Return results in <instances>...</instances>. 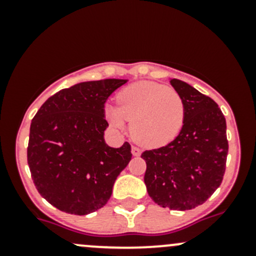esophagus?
<instances>
[{"label":"esophagus","mask_w":256,"mask_h":256,"mask_svg":"<svg viewBox=\"0 0 256 256\" xmlns=\"http://www.w3.org/2000/svg\"><path fill=\"white\" fill-rule=\"evenodd\" d=\"M131 152H132V154H134V156H140V154H141V150L138 148V147H135V146H132V148H131Z\"/></svg>","instance_id":"esophagus-1"}]
</instances>
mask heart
<instances>
[{
    "label": "heart",
    "mask_w": 256,
    "mask_h": 256,
    "mask_svg": "<svg viewBox=\"0 0 256 256\" xmlns=\"http://www.w3.org/2000/svg\"><path fill=\"white\" fill-rule=\"evenodd\" d=\"M118 105H106L105 115L112 128L125 130L144 147H160L177 138L184 124L182 96L171 88L152 82H138L118 94Z\"/></svg>",
    "instance_id": "obj_1"
}]
</instances>
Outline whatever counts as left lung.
<instances>
[{"label": "left lung", "mask_w": 256, "mask_h": 256, "mask_svg": "<svg viewBox=\"0 0 256 256\" xmlns=\"http://www.w3.org/2000/svg\"><path fill=\"white\" fill-rule=\"evenodd\" d=\"M186 106L183 128L174 141L144 151V184L154 203L174 210L203 204L226 172V122L216 102L187 82L170 79Z\"/></svg>", "instance_id": "8db88e82"}]
</instances>
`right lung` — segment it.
<instances>
[{
    "mask_svg": "<svg viewBox=\"0 0 256 256\" xmlns=\"http://www.w3.org/2000/svg\"><path fill=\"white\" fill-rule=\"evenodd\" d=\"M128 79L82 82L50 96L33 118L27 160L40 194L59 210L102 208L130 162L131 146L105 142V102Z\"/></svg>",
    "mask_w": 256,
    "mask_h": 256,
    "instance_id": "right-lung-1",
    "label": "right lung"
}]
</instances>
